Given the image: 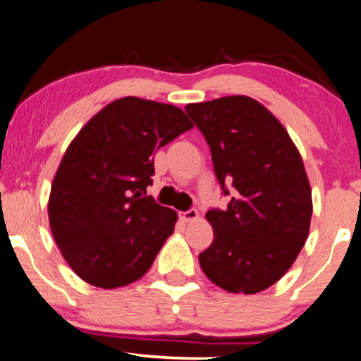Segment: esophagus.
<instances>
[{
    "mask_svg": "<svg viewBox=\"0 0 361 361\" xmlns=\"http://www.w3.org/2000/svg\"><path fill=\"white\" fill-rule=\"evenodd\" d=\"M198 211H196L195 208H191L188 211H181L180 213V218L185 221V223H191V221H196L198 219Z\"/></svg>",
    "mask_w": 361,
    "mask_h": 361,
    "instance_id": "1",
    "label": "esophagus"
}]
</instances>
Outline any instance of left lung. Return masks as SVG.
<instances>
[{
  "label": "left lung",
  "mask_w": 361,
  "mask_h": 361,
  "mask_svg": "<svg viewBox=\"0 0 361 361\" xmlns=\"http://www.w3.org/2000/svg\"><path fill=\"white\" fill-rule=\"evenodd\" d=\"M185 110L208 142L221 190L233 195L228 208L206 213L214 239L200 254V266L228 292L266 290L289 271L309 238L312 190L300 153L284 125L246 95Z\"/></svg>",
  "instance_id": "1"
}]
</instances>
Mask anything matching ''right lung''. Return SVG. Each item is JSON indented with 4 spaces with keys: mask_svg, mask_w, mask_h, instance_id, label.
I'll use <instances>...</instances> for the list:
<instances>
[{
    "mask_svg": "<svg viewBox=\"0 0 361 361\" xmlns=\"http://www.w3.org/2000/svg\"><path fill=\"white\" fill-rule=\"evenodd\" d=\"M190 128L175 105L123 97L95 114L67 147L47 213L62 257L82 281L115 289L152 267L178 219L147 196L153 153Z\"/></svg>",
    "mask_w": 361,
    "mask_h": 361,
    "instance_id": "obj_1",
    "label": "right lung"
}]
</instances>
